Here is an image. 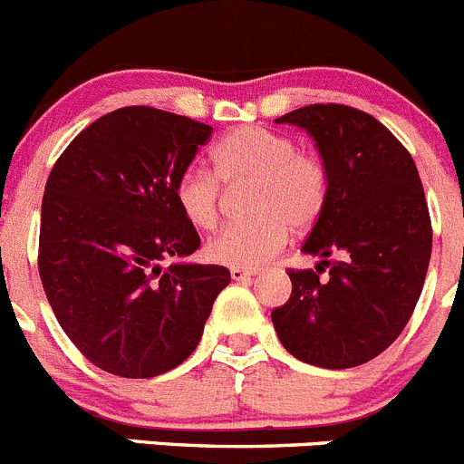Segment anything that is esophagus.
Returning a JSON list of instances; mask_svg holds the SVG:
<instances>
[{
    "mask_svg": "<svg viewBox=\"0 0 464 464\" xmlns=\"http://www.w3.org/2000/svg\"><path fill=\"white\" fill-rule=\"evenodd\" d=\"M256 275V270H245V267H231V279L236 281H246Z\"/></svg>",
    "mask_w": 464,
    "mask_h": 464,
    "instance_id": "esophagus-1",
    "label": "esophagus"
}]
</instances>
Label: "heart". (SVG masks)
<instances>
[{"instance_id":"heart-1","label":"heart","mask_w":464,"mask_h":464,"mask_svg":"<svg viewBox=\"0 0 464 464\" xmlns=\"http://www.w3.org/2000/svg\"><path fill=\"white\" fill-rule=\"evenodd\" d=\"M212 171L183 169L173 183V198L194 228L212 231L222 219V185H249L245 206L252 218L227 227L206 246V256L219 266L254 270L272 261L291 237V227L314 228L330 201L332 176L324 160L258 125L224 134L212 149Z\"/></svg>"}]
</instances>
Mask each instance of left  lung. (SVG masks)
I'll list each match as a JSON object with an SVG mask.
<instances>
[{"label":"left lung","mask_w":464,"mask_h":464,"mask_svg":"<svg viewBox=\"0 0 464 464\" xmlns=\"http://www.w3.org/2000/svg\"><path fill=\"white\" fill-rule=\"evenodd\" d=\"M276 123L304 128L330 169L323 218L302 249L323 261L293 270V293L272 309L293 357L323 369H353L389 348L408 324L432 249L417 164L371 114L336 102L288 111ZM324 269L331 276H319Z\"/></svg>","instance_id":"obj_1"}]
</instances>
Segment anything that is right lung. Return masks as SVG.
<instances>
[{
	"mask_svg": "<svg viewBox=\"0 0 464 464\" xmlns=\"http://www.w3.org/2000/svg\"><path fill=\"white\" fill-rule=\"evenodd\" d=\"M210 125L146 105L121 107L82 130L43 194L38 272L75 348L121 378H155L183 363L231 281L224 266L173 263L198 233L173 183Z\"/></svg>",
	"mask_w": 464,
	"mask_h": 464,
	"instance_id": "add662e5",
	"label": "right lung"
}]
</instances>
